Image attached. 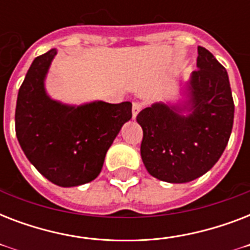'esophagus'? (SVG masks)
Wrapping results in <instances>:
<instances>
[{
  "mask_svg": "<svg viewBox=\"0 0 250 250\" xmlns=\"http://www.w3.org/2000/svg\"><path fill=\"white\" fill-rule=\"evenodd\" d=\"M141 107H143V106H141L140 102H133V105H132V118L133 119L137 117V114L140 113Z\"/></svg>",
  "mask_w": 250,
  "mask_h": 250,
  "instance_id": "obj_1",
  "label": "esophagus"
}]
</instances>
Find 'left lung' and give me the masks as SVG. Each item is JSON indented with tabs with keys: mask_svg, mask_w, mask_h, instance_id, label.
<instances>
[{
	"mask_svg": "<svg viewBox=\"0 0 250 250\" xmlns=\"http://www.w3.org/2000/svg\"><path fill=\"white\" fill-rule=\"evenodd\" d=\"M197 71L180 89L178 101H160L141 110L136 121L144 136L141 160L154 178L188 183L217 164L233 125L229 75L208 49L198 46Z\"/></svg>",
	"mask_w": 250,
	"mask_h": 250,
	"instance_id": "8db88e82",
	"label": "left lung"
}]
</instances>
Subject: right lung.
<instances>
[{"mask_svg": "<svg viewBox=\"0 0 250 250\" xmlns=\"http://www.w3.org/2000/svg\"><path fill=\"white\" fill-rule=\"evenodd\" d=\"M58 50L35 58L21 85L15 109V132L25 157L42 176L64 188L97 178L109 148L132 104L104 101L70 105L54 100L45 79Z\"/></svg>", "mask_w": 250, "mask_h": 250, "instance_id": "1", "label": "right lung"}]
</instances>
